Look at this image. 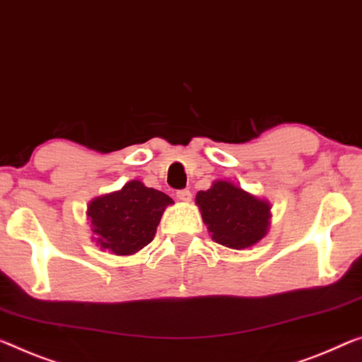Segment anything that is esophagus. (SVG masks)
<instances>
[{
    "mask_svg": "<svg viewBox=\"0 0 362 362\" xmlns=\"http://www.w3.org/2000/svg\"><path fill=\"white\" fill-rule=\"evenodd\" d=\"M176 197L181 200V202H189V200L192 199V194L191 191H187V189H181V191L176 192Z\"/></svg>",
    "mask_w": 362,
    "mask_h": 362,
    "instance_id": "34e87169",
    "label": "esophagus"
}]
</instances>
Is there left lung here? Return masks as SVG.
Returning <instances> with one entry per match:
<instances>
[{
  "instance_id": "left-lung-1",
  "label": "left lung",
  "mask_w": 362,
  "mask_h": 362,
  "mask_svg": "<svg viewBox=\"0 0 362 362\" xmlns=\"http://www.w3.org/2000/svg\"><path fill=\"white\" fill-rule=\"evenodd\" d=\"M196 204L212 239L225 247H251L269 231L270 204L230 181H215L199 191Z\"/></svg>"
}]
</instances>
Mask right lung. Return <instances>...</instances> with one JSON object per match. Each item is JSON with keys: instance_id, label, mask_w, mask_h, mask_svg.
Wrapping results in <instances>:
<instances>
[{"instance_id": "add662e5", "label": "right lung", "mask_w": 362, "mask_h": 362, "mask_svg": "<svg viewBox=\"0 0 362 362\" xmlns=\"http://www.w3.org/2000/svg\"><path fill=\"white\" fill-rule=\"evenodd\" d=\"M171 204L173 199L165 192L134 180L119 191L93 199L87 216L100 247L115 255H132L152 243L160 218Z\"/></svg>"}]
</instances>
